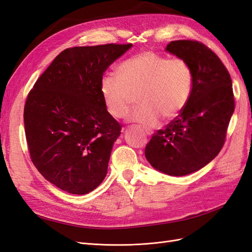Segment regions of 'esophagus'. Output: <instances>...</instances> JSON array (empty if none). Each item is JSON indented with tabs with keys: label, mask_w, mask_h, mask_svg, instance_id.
I'll list each match as a JSON object with an SVG mask.
<instances>
[{
	"label": "esophagus",
	"mask_w": 252,
	"mask_h": 252,
	"mask_svg": "<svg viewBox=\"0 0 252 252\" xmlns=\"http://www.w3.org/2000/svg\"><path fill=\"white\" fill-rule=\"evenodd\" d=\"M150 133H151L150 131H146V134H150Z\"/></svg>",
	"instance_id": "esophagus-1"
}]
</instances>
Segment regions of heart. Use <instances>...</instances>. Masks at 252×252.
Masks as SVG:
<instances>
[{"label":"heart","mask_w":252,"mask_h":252,"mask_svg":"<svg viewBox=\"0 0 252 252\" xmlns=\"http://www.w3.org/2000/svg\"><path fill=\"white\" fill-rule=\"evenodd\" d=\"M118 75L105 74L101 94L106 108L117 119L125 118L138 93L140 105L129 120L156 126L161 117L170 120L185 108L193 89V71L186 60L144 51L123 61Z\"/></svg>","instance_id":"heart-1"}]
</instances>
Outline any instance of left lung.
I'll return each instance as SVG.
<instances>
[{"instance_id": "1", "label": "left lung", "mask_w": 252, "mask_h": 252, "mask_svg": "<svg viewBox=\"0 0 252 252\" xmlns=\"http://www.w3.org/2000/svg\"><path fill=\"white\" fill-rule=\"evenodd\" d=\"M166 51L189 63L193 89L179 116L152 135L145 157L157 170L182 177L203 168L222 149L234 111L232 82L222 61L201 42L172 41Z\"/></svg>"}]
</instances>
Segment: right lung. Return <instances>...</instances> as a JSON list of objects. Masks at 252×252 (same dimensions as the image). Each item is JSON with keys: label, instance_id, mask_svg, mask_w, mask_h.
I'll use <instances>...</instances> for the list:
<instances>
[{"label": "right lung", "instance_id": "1", "mask_svg": "<svg viewBox=\"0 0 252 252\" xmlns=\"http://www.w3.org/2000/svg\"><path fill=\"white\" fill-rule=\"evenodd\" d=\"M132 44L67 48L30 90L24 107L25 134L35 168L72 194L93 191L107 174L122 126L101 94L106 69Z\"/></svg>", "mask_w": 252, "mask_h": 252}]
</instances>
